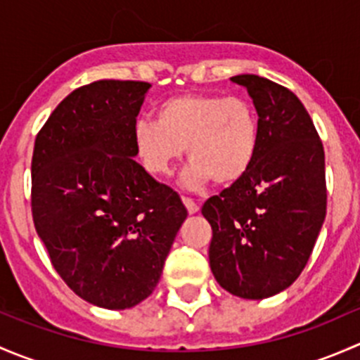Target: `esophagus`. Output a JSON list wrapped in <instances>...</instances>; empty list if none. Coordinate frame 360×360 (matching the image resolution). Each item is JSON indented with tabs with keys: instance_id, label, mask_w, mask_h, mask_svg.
Segmentation results:
<instances>
[{
	"instance_id": "obj_1",
	"label": "esophagus",
	"mask_w": 360,
	"mask_h": 360,
	"mask_svg": "<svg viewBox=\"0 0 360 360\" xmlns=\"http://www.w3.org/2000/svg\"><path fill=\"white\" fill-rule=\"evenodd\" d=\"M183 203H184V205H186L188 212H190V214H197L198 209H200L197 202L191 200V198H188V197H183Z\"/></svg>"
}]
</instances>
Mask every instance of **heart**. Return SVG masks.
<instances>
[{
    "label": "heart",
    "instance_id": "heart-1",
    "mask_svg": "<svg viewBox=\"0 0 360 360\" xmlns=\"http://www.w3.org/2000/svg\"><path fill=\"white\" fill-rule=\"evenodd\" d=\"M132 141L153 176H169L186 148L191 160L181 184L198 190L212 179L231 184L245 176L259 148V120L240 97L181 94L158 104L157 120H137Z\"/></svg>",
    "mask_w": 360,
    "mask_h": 360
}]
</instances>
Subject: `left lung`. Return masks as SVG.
I'll use <instances>...</instances> for the list:
<instances>
[{
	"label": "left lung",
	"mask_w": 360,
	"mask_h": 360,
	"mask_svg": "<svg viewBox=\"0 0 360 360\" xmlns=\"http://www.w3.org/2000/svg\"><path fill=\"white\" fill-rule=\"evenodd\" d=\"M248 90L259 120L250 169L203 203L212 226L209 264L233 296L263 300L300 277L326 217V162L301 101L257 75L230 78Z\"/></svg>",
	"instance_id": "obj_1"
}]
</instances>
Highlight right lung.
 I'll return each mask as SVG.
<instances>
[{
	"instance_id": "right-lung-1",
	"label": "right lung",
	"mask_w": 360,
	"mask_h": 360,
	"mask_svg": "<svg viewBox=\"0 0 360 360\" xmlns=\"http://www.w3.org/2000/svg\"><path fill=\"white\" fill-rule=\"evenodd\" d=\"M150 86L99 79L72 90L32 151L36 233L69 288L108 310L155 291L188 216L179 195L134 160L132 129Z\"/></svg>"
}]
</instances>
